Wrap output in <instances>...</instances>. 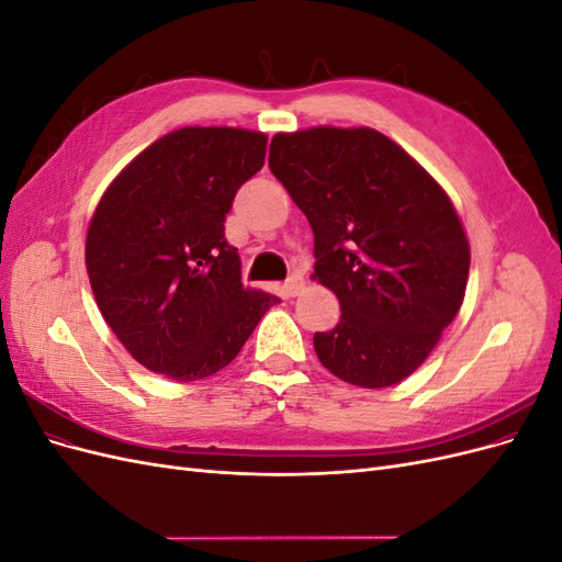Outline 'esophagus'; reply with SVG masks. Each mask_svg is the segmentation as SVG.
<instances>
[{"label": "esophagus", "mask_w": 562, "mask_h": 562, "mask_svg": "<svg viewBox=\"0 0 562 562\" xmlns=\"http://www.w3.org/2000/svg\"><path fill=\"white\" fill-rule=\"evenodd\" d=\"M304 288V277L300 274V271H295V274L288 277V281L283 283V295L285 297H295L300 291Z\"/></svg>", "instance_id": "34e87169"}]
</instances>
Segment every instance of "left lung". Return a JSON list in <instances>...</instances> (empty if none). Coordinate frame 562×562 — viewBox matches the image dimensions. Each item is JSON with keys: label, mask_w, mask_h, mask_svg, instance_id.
<instances>
[{"label": "left lung", "mask_w": 562, "mask_h": 562, "mask_svg": "<svg viewBox=\"0 0 562 562\" xmlns=\"http://www.w3.org/2000/svg\"><path fill=\"white\" fill-rule=\"evenodd\" d=\"M269 171L307 215L314 279L342 310L314 335L318 361L363 389L413 375L467 291L469 241L448 194L372 128L277 133Z\"/></svg>", "instance_id": "left-lung-1"}]
</instances>
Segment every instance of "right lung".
Wrapping results in <instances>:
<instances>
[{
	"mask_svg": "<svg viewBox=\"0 0 562 562\" xmlns=\"http://www.w3.org/2000/svg\"><path fill=\"white\" fill-rule=\"evenodd\" d=\"M267 135L187 126L114 178L87 236L100 314L147 370L194 382L229 366L277 295L241 283L225 220L265 166Z\"/></svg>",
	"mask_w": 562,
	"mask_h": 562,
	"instance_id": "obj_1",
	"label": "right lung"
}]
</instances>
